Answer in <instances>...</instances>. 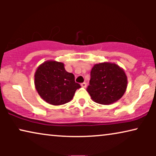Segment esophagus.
Listing matches in <instances>:
<instances>
[{"label": "esophagus", "instance_id": "1", "mask_svg": "<svg viewBox=\"0 0 156 156\" xmlns=\"http://www.w3.org/2000/svg\"><path fill=\"white\" fill-rule=\"evenodd\" d=\"M81 86H82V87H83V88H85V87H87V83L86 82H83L81 84Z\"/></svg>", "mask_w": 156, "mask_h": 156}]
</instances>
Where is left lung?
<instances>
[{"label":"left lung","instance_id":"obj_1","mask_svg":"<svg viewBox=\"0 0 156 156\" xmlns=\"http://www.w3.org/2000/svg\"><path fill=\"white\" fill-rule=\"evenodd\" d=\"M127 84V76L122 68L115 63L102 62L95 64L91 69L87 91L96 103L109 105L123 97Z\"/></svg>","mask_w":156,"mask_h":156}]
</instances>
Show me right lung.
Masks as SVG:
<instances>
[{"mask_svg":"<svg viewBox=\"0 0 156 156\" xmlns=\"http://www.w3.org/2000/svg\"><path fill=\"white\" fill-rule=\"evenodd\" d=\"M35 86L40 97L54 106L68 103L81 87L74 74L66 71L64 63L55 60L44 62L37 68Z\"/></svg>","mask_w":156,"mask_h":156,"instance_id":"right-lung-1","label":"right lung"}]
</instances>
